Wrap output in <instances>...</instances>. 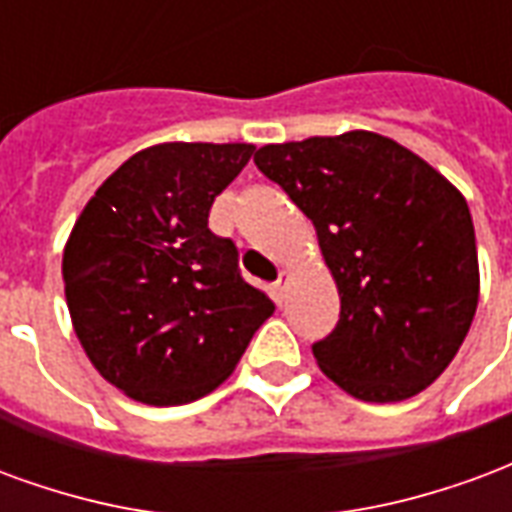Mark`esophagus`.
I'll return each instance as SVG.
<instances>
[{"mask_svg": "<svg viewBox=\"0 0 512 512\" xmlns=\"http://www.w3.org/2000/svg\"><path fill=\"white\" fill-rule=\"evenodd\" d=\"M286 283H289V270H281L278 272V281H275V292H278V297H283V292H286Z\"/></svg>", "mask_w": 512, "mask_h": 512, "instance_id": "1", "label": "esophagus"}]
</instances>
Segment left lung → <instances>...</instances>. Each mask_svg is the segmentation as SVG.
Returning a JSON list of instances; mask_svg holds the SVG:
<instances>
[{
    "mask_svg": "<svg viewBox=\"0 0 512 512\" xmlns=\"http://www.w3.org/2000/svg\"><path fill=\"white\" fill-rule=\"evenodd\" d=\"M253 163L313 220L341 294L335 330L313 343L319 368L374 404L425 390L477 311L464 196L423 158L368 130L267 144Z\"/></svg>",
    "mask_w": 512,
    "mask_h": 512,
    "instance_id": "8db88e82",
    "label": "left lung"
}]
</instances>
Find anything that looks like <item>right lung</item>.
I'll use <instances>...</instances> for the list:
<instances>
[{"instance_id": "obj_1", "label": "right lung", "mask_w": 512, "mask_h": 512, "mask_svg": "<svg viewBox=\"0 0 512 512\" xmlns=\"http://www.w3.org/2000/svg\"><path fill=\"white\" fill-rule=\"evenodd\" d=\"M253 144H158L89 199L62 256L78 341L100 376L141 404H190L237 368L275 305L242 278L210 207Z\"/></svg>"}]
</instances>
